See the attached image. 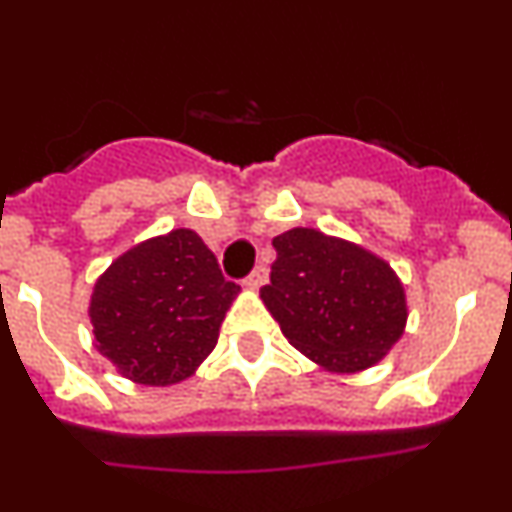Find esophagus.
Listing matches in <instances>:
<instances>
[{"label": "esophagus", "instance_id": "obj_1", "mask_svg": "<svg viewBox=\"0 0 512 512\" xmlns=\"http://www.w3.org/2000/svg\"><path fill=\"white\" fill-rule=\"evenodd\" d=\"M267 275H270V272H267V267L265 265H257L255 270L250 272V277H247V285L250 287H262L267 282Z\"/></svg>", "mask_w": 512, "mask_h": 512}]
</instances>
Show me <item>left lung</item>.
<instances>
[{
    "label": "left lung",
    "mask_w": 512,
    "mask_h": 512,
    "mask_svg": "<svg viewBox=\"0 0 512 512\" xmlns=\"http://www.w3.org/2000/svg\"><path fill=\"white\" fill-rule=\"evenodd\" d=\"M260 297L294 349L339 374L376 364L404 334L406 297L384 260L312 227L272 240Z\"/></svg>",
    "instance_id": "obj_1"
}]
</instances>
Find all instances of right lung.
<instances>
[{
	"instance_id": "1",
	"label": "right lung",
	"mask_w": 512,
	"mask_h": 512,
	"mask_svg": "<svg viewBox=\"0 0 512 512\" xmlns=\"http://www.w3.org/2000/svg\"><path fill=\"white\" fill-rule=\"evenodd\" d=\"M237 289L198 232L180 227L141 242L96 282V349L138 384L183 381L218 344Z\"/></svg>"
}]
</instances>
